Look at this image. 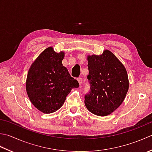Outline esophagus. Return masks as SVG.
<instances>
[{"mask_svg":"<svg viewBox=\"0 0 152 152\" xmlns=\"http://www.w3.org/2000/svg\"><path fill=\"white\" fill-rule=\"evenodd\" d=\"M78 83L80 84H82V78H81V77H79V78H78Z\"/></svg>","mask_w":152,"mask_h":152,"instance_id":"34e87169","label":"esophagus"}]
</instances>
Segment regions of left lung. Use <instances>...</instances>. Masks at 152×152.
I'll use <instances>...</instances> for the list:
<instances>
[{"instance_id": "1", "label": "left lung", "mask_w": 152, "mask_h": 152, "mask_svg": "<svg viewBox=\"0 0 152 152\" xmlns=\"http://www.w3.org/2000/svg\"><path fill=\"white\" fill-rule=\"evenodd\" d=\"M88 61L90 90L84 97L85 105L94 115H109L121 105L129 90L126 70L109 50L88 55Z\"/></svg>"}]
</instances>
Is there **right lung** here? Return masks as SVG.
Returning a JSON list of instances; mask_svg holds the SVG:
<instances>
[{
  "label": "right lung",
  "mask_w": 152,
  "mask_h": 152,
  "mask_svg": "<svg viewBox=\"0 0 152 152\" xmlns=\"http://www.w3.org/2000/svg\"><path fill=\"white\" fill-rule=\"evenodd\" d=\"M64 52L56 53L53 47L45 49L29 68L26 91L31 103L43 113H54L63 105L72 88L79 87L62 65Z\"/></svg>",
  "instance_id": "obj_1"
}]
</instances>
